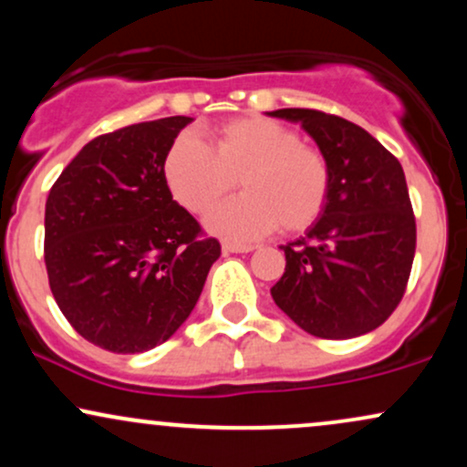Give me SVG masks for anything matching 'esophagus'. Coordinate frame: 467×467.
Returning <instances> with one entry per match:
<instances>
[{
    "instance_id": "obj_1",
    "label": "esophagus",
    "mask_w": 467,
    "mask_h": 467,
    "mask_svg": "<svg viewBox=\"0 0 467 467\" xmlns=\"http://www.w3.org/2000/svg\"><path fill=\"white\" fill-rule=\"evenodd\" d=\"M222 248H223V252H237V254H241V252H252L254 250V245H244V244H233V241H226Z\"/></svg>"
}]
</instances>
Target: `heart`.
Instances as JSON below:
<instances>
[{
    "instance_id": "heart-1",
    "label": "heart",
    "mask_w": 467,
    "mask_h": 467,
    "mask_svg": "<svg viewBox=\"0 0 467 467\" xmlns=\"http://www.w3.org/2000/svg\"><path fill=\"white\" fill-rule=\"evenodd\" d=\"M164 180L173 200L203 215L234 186L245 195L223 203L208 228L226 239L254 241L281 226L303 233L325 213L331 166L298 131L265 116H245L219 125L208 147L195 133H180L164 158Z\"/></svg>"
}]
</instances>
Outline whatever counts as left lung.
<instances>
[{
	"label": "left lung",
	"instance_id": "1",
	"mask_svg": "<svg viewBox=\"0 0 467 467\" xmlns=\"http://www.w3.org/2000/svg\"><path fill=\"white\" fill-rule=\"evenodd\" d=\"M301 122L327 155L325 213L285 252L272 298L307 334L345 340L368 334L395 312L415 259L417 226L404 169L368 131L318 109L270 111Z\"/></svg>",
	"mask_w": 467,
	"mask_h": 467
}]
</instances>
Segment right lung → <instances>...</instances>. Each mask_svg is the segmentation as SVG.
<instances>
[{
	"mask_svg": "<svg viewBox=\"0 0 467 467\" xmlns=\"http://www.w3.org/2000/svg\"><path fill=\"white\" fill-rule=\"evenodd\" d=\"M191 120L160 118L94 138L47 195L52 296L100 349L142 353L169 340L222 254L164 180L166 151Z\"/></svg>",
	"mask_w": 467,
	"mask_h": 467,
	"instance_id": "right-lung-1",
	"label": "right lung"
}]
</instances>
